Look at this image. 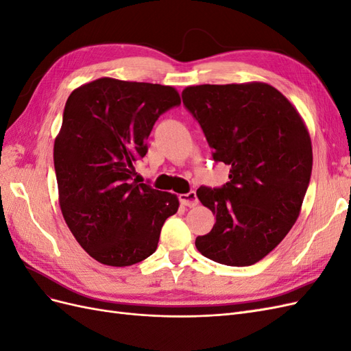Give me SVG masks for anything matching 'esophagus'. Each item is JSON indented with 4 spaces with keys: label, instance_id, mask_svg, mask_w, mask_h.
<instances>
[{
    "label": "esophagus",
    "instance_id": "34e87169",
    "mask_svg": "<svg viewBox=\"0 0 351 351\" xmlns=\"http://www.w3.org/2000/svg\"><path fill=\"white\" fill-rule=\"evenodd\" d=\"M178 199H180V204L184 205V206H189V208H195L199 204L197 196H196L195 192H189V193L180 195Z\"/></svg>",
    "mask_w": 351,
    "mask_h": 351
}]
</instances>
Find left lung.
Returning <instances> with one entry per match:
<instances>
[{
  "label": "left lung",
  "mask_w": 351,
  "mask_h": 351,
  "mask_svg": "<svg viewBox=\"0 0 351 351\" xmlns=\"http://www.w3.org/2000/svg\"><path fill=\"white\" fill-rule=\"evenodd\" d=\"M183 104L214 159L230 167L221 189H197L217 221L195 241L210 261L249 267L289 234L312 174V141L294 105L263 82L187 86Z\"/></svg>",
  "instance_id": "left-lung-1"
}]
</instances>
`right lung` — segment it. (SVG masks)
Masks as SVG:
<instances>
[{
    "label": "right lung",
    "instance_id": "right-lung-1",
    "mask_svg": "<svg viewBox=\"0 0 351 351\" xmlns=\"http://www.w3.org/2000/svg\"><path fill=\"white\" fill-rule=\"evenodd\" d=\"M182 102L173 86L101 77L74 89L54 142L61 214L90 258L130 267L156 250L177 195L132 182L158 117Z\"/></svg>",
    "mask_w": 351,
    "mask_h": 351
}]
</instances>
